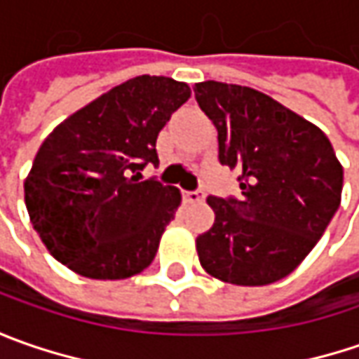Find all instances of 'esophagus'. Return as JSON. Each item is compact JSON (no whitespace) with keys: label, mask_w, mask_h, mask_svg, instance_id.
<instances>
[{"label":"esophagus","mask_w":359,"mask_h":359,"mask_svg":"<svg viewBox=\"0 0 359 359\" xmlns=\"http://www.w3.org/2000/svg\"><path fill=\"white\" fill-rule=\"evenodd\" d=\"M184 198L189 203H200V201L205 200V194L200 191V189H196V191H184Z\"/></svg>","instance_id":"esophagus-1"}]
</instances>
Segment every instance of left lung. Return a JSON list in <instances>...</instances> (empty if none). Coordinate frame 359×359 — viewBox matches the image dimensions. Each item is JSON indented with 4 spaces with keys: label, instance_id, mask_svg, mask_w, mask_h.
<instances>
[{
    "label": "left lung",
    "instance_id": "8db88e82",
    "mask_svg": "<svg viewBox=\"0 0 359 359\" xmlns=\"http://www.w3.org/2000/svg\"><path fill=\"white\" fill-rule=\"evenodd\" d=\"M219 163L240 170L241 198L208 203L215 222L198 236L201 268L233 285H268L292 273L338 212L344 170L325 133L262 91L201 81Z\"/></svg>",
    "mask_w": 359,
    "mask_h": 359
}]
</instances>
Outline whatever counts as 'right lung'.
<instances>
[{"label": "right lung", "instance_id": "1", "mask_svg": "<svg viewBox=\"0 0 359 359\" xmlns=\"http://www.w3.org/2000/svg\"><path fill=\"white\" fill-rule=\"evenodd\" d=\"M189 95L184 81L137 76L46 137L23 189L34 229L57 262L91 280H126L154 262L182 194L142 182V170L159 163L158 133Z\"/></svg>", "mask_w": 359, "mask_h": 359}]
</instances>
